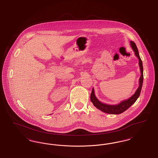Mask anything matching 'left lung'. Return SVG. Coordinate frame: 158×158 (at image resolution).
Returning <instances> with one entry per match:
<instances>
[{
  "mask_svg": "<svg viewBox=\"0 0 158 158\" xmlns=\"http://www.w3.org/2000/svg\"><path fill=\"white\" fill-rule=\"evenodd\" d=\"M130 44H131V47H132V49L135 52V55L139 58V69L141 72V76L139 79V86L137 89V91H135V93H134V94L132 97H131L130 98L123 100L119 104H116V105H109L100 102L95 97L94 94V88H93L91 96H90L91 101L93 102L94 106L95 107H97L98 109L100 110L101 111H103L104 113L112 114H121L123 111L127 110L134 102H135L140 95L141 90L142 88V85H143V63L140 58L139 51L135 44L132 41H130Z\"/></svg>",
  "mask_w": 158,
  "mask_h": 158,
  "instance_id": "obj_1",
  "label": "left lung"
}]
</instances>
